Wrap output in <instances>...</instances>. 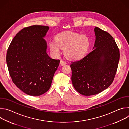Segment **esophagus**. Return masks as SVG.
<instances>
[{
    "instance_id": "esophagus-1",
    "label": "esophagus",
    "mask_w": 129,
    "mask_h": 129,
    "mask_svg": "<svg viewBox=\"0 0 129 129\" xmlns=\"http://www.w3.org/2000/svg\"><path fill=\"white\" fill-rule=\"evenodd\" d=\"M66 64V62H65L64 61H63V60H61V62H60V65H65Z\"/></svg>"
}]
</instances>
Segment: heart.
Instances as JSON below:
<instances>
[{"label":"heart","instance_id":"heart-1","mask_svg":"<svg viewBox=\"0 0 129 129\" xmlns=\"http://www.w3.org/2000/svg\"><path fill=\"white\" fill-rule=\"evenodd\" d=\"M90 46V41L87 35L72 32L60 33L55 37V40L49 43L53 54L59 55L61 48L64 49L65 56L70 60H77L84 57Z\"/></svg>","mask_w":129,"mask_h":129}]
</instances>
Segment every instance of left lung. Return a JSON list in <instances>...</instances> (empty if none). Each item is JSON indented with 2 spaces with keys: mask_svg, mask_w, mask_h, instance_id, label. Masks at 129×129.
<instances>
[{
  "mask_svg": "<svg viewBox=\"0 0 129 129\" xmlns=\"http://www.w3.org/2000/svg\"><path fill=\"white\" fill-rule=\"evenodd\" d=\"M93 50L81 60L71 63V81L82 95L97 94L108 88L114 79L120 54L112 36L98 27Z\"/></svg>",
  "mask_w": 129,
  "mask_h": 129,
  "instance_id": "obj_1",
  "label": "left lung"
}]
</instances>
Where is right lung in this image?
<instances>
[{"instance_id":"1","label":"right lung","mask_w":129,"mask_h":129,"mask_svg":"<svg viewBox=\"0 0 129 129\" xmlns=\"http://www.w3.org/2000/svg\"><path fill=\"white\" fill-rule=\"evenodd\" d=\"M49 28L42 25L24 28L16 35L7 51L6 61L12 81L29 95L46 92L60 62L46 52L43 38Z\"/></svg>"}]
</instances>
